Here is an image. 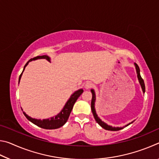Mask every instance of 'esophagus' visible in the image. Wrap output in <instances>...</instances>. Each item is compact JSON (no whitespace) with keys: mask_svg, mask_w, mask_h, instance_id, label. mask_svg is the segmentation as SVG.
<instances>
[{"mask_svg":"<svg viewBox=\"0 0 159 159\" xmlns=\"http://www.w3.org/2000/svg\"><path fill=\"white\" fill-rule=\"evenodd\" d=\"M93 83H91L90 82H87L85 84V85H84V87H85V89H87V90H88V89H90L91 88H93Z\"/></svg>","mask_w":159,"mask_h":159,"instance_id":"34e87169","label":"esophagus"}]
</instances>
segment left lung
I'll return each instance as SVG.
<instances>
[{
    "label": "left lung",
    "mask_w": 159,
    "mask_h": 159,
    "mask_svg": "<svg viewBox=\"0 0 159 159\" xmlns=\"http://www.w3.org/2000/svg\"><path fill=\"white\" fill-rule=\"evenodd\" d=\"M134 66H135V69H136V71H137V74H138V80H139V84H140L141 87H142V91H143V93H144L145 92V85H144V80L142 79L141 77V75H140V72H139V68L138 64L136 63H134ZM91 93H92V95H93V98H92V101H91V109H92V112L94 116V118H95V120L97 121V123H98V124L101 126L102 128H103L104 129H105V130H111V131H117V130H120L123 129V128L126 127V126H128L130 124L132 123H128V124L125 125L124 127L123 128H119V127H112L111 125H107V123H104V121H102V120L98 116V114H96V111H95V91L94 90H91Z\"/></svg>",
    "instance_id": "8db88e82"
}]
</instances>
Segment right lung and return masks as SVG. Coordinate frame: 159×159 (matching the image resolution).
I'll use <instances>...</instances> for the list:
<instances>
[{"label": "right lung", "mask_w": 159, "mask_h": 159, "mask_svg": "<svg viewBox=\"0 0 159 159\" xmlns=\"http://www.w3.org/2000/svg\"><path fill=\"white\" fill-rule=\"evenodd\" d=\"M38 59H45L48 61H50V58L47 55H42V56H37L36 57H34L29 60L27 63L25 64V67H24V69L21 74H20V78H19V83H20V80L21 77V75H22L23 71H25V67L26 65L29 64V61L32 60H36ZM83 90L80 89L75 92L74 94H72L71 98L69 99V100L65 104V106L64 107L63 109L61 110L60 114H58L57 116H55V117H52L50 118H48V119H35V118H32L30 116H29L27 114H26L25 112H23L24 114L27 118L29 120H30L31 123H33L34 124L36 125L40 128H44V129H48V130H52V129H57L61 127V126L64 125L66 123L67 120L69 117V115L71 114V110L73 109V107L74 105L75 102H76L77 99L79 98L80 95L83 93ZM22 110V109H21ZM23 111V110H22Z\"/></svg>", "instance_id": "1"}]
</instances>
